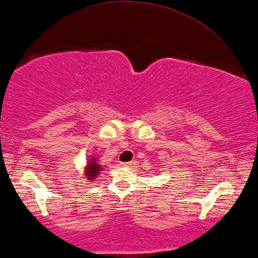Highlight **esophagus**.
I'll return each instance as SVG.
<instances>
[{
  "label": "esophagus",
  "mask_w": 258,
  "mask_h": 258,
  "mask_svg": "<svg viewBox=\"0 0 258 258\" xmlns=\"http://www.w3.org/2000/svg\"><path fill=\"white\" fill-rule=\"evenodd\" d=\"M131 164H133V162H123V163H120V165L121 167H129Z\"/></svg>",
  "instance_id": "obj_1"
}]
</instances>
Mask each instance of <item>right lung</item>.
Here are the masks:
<instances>
[{
    "mask_svg": "<svg viewBox=\"0 0 258 258\" xmlns=\"http://www.w3.org/2000/svg\"><path fill=\"white\" fill-rule=\"evenodd\" d=\"M104 168L105 166L100 164L98 156L92 154L90 155L89 160L86 161V164L83 168V174L87 181H93L98 177V175L103 172Z\"/></svg>",
    "mask_w": 258,
    "mask_h": 258,
    "instance_id": "1",
    "label": "right lung"
}]
</instances>
